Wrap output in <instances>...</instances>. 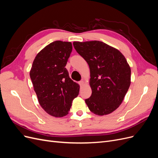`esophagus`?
<instances>
[{"label": "esophagus", "instance_id": "esophagus-1", "mask_svg": "<svg viewBox=\"0 0 158 158\" xmlns=\"http://www.w3.org/2000/svg\"><path fill=\"white\" fill-rule=\"evenodd\" d=\"M79 84L81 85V86H82V85H84V82L83 80L80 81V82H79Z\"/></svg>", "mask_w": 158, "mask_h": 158}]
</instances>
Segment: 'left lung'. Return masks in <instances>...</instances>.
<instances>
[{"mask_svg": "<svg viewBox=\"0 0 158 158\" xmlns=\"http://www.w3.org/2000/svg\"><path fill=\"white\" fill-rule=\"evenodd\" d=\"M73 45L89 67L92 94L85 103L97 115L111 113L122 103L131 82V70L125 56L102 41H74Z\"/></svg>", "mask_w": 158, "mask_h": 158, "instance_id": "8db88e82", "label": "left lung"}]
</instances>
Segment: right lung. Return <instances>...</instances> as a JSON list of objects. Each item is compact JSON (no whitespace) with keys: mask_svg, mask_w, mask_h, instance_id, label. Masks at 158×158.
I'll use <instances>...</instances> for the list:
<instances>
[{"mask_svg":"<svg viewBox=\"0 0 158 158\" xmlns=\"http://www.w3.org/2000/svg\"><path fill=\"white\" fill-rule=\"evenodd\" d=\"M72 50L71 42L51 43L37 54L30 72L40 105L55 117L68 114L79 94V84L71 80L65 68Z\"/></svg>","mask_w":158,"mask_h":158,"instance_id":"right-lung-1","label":"right lung"}]
</instances>
